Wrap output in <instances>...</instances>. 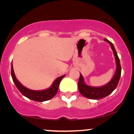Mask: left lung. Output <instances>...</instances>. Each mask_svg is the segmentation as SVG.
<instances>
[{"label":"left lung","mask_w":134,"mask_h":134,"mask_svg":"<svg viewBox=\"0 0 134 134\" xmlns=\"http://www.w3.org/2000/svg\"><path fill=\"white\" fill-rule=\"evenodd\" d=\"M105 41H107L110 45L111 49L114 52L116 62V70L114 76L108 83L102 86H92L86 85L85 83L83 76L80 74L79 80H78V90L80 93L87 98L97 100L107 97L111 93L117 88L121 76V66L120 59L118 56L114 46L110 41L107 39H104Z\"/></svg>","instance_id":"obj_1"}]
</instances>
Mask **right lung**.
I'll use <instances>...</instances> for the list:
<instances>
[{"label": "right lung", "mask_w": 134, "mask_h": 134, "mask_svg": "<svg viewBox=\"0 0 134 134\" xmlns=\"http://www.w3.org/2000/svg\"><path fill=\"white\" fill-rule=\"evenodd\" d=\"M11 76H12L14 84L15 85L17 89L24 96L31 100H34V101L44 102L50 100L56 95L58 92L59 83H60L61 80L65 76V75L58 77L54 80V82L49 88L42 90H32L29 89L23 86L15 76L13 70L12 63L11 64Z\"/></svg>", "instance_id": "1"}]
</instances>
